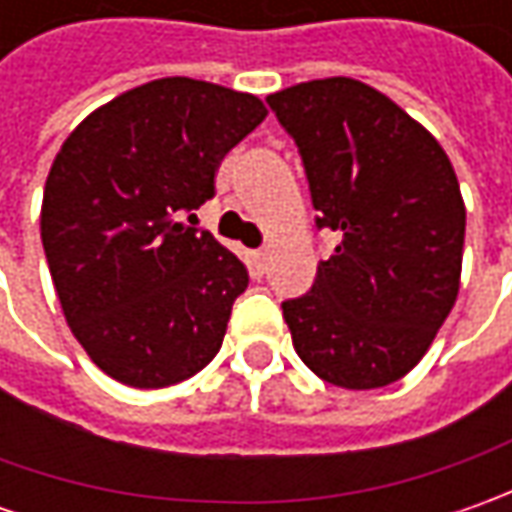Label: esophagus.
Masks as SVG:
<instances>
[{
  "instance_id": "34e87169",
  "label": "esophagus",
  "mask_w": 512,
  "mask_h": 512,
  "mask_svg": "<svg viewBox=\"0 0 512 512\" xmlns=\"http://www.w3.org/2000/svg\"><path fill=\"white\" fill-rule=\"evenodd\" d=\"M253 267H256V273H265V267H267V253H265V247L253 253Z\"/></svg>"
}]
</instances>
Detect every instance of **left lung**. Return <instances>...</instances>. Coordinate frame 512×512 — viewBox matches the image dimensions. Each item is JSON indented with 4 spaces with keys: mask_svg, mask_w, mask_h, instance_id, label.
<instances>
[{
    "mask_svg": "<svg viewBox=\"0 0 512 512\" xmlns=\"http://www.w3.org/2000/svg\"><path fill=\"white\" fill-rule=\"evenodd\" d=\"M305 165L316 227L339 245L282 302L299 359L373 390L410 373L459 293L464 202L442 145L384 93L313 79L267 96Z\"/></svg>",
    "mask_w": 512,
    "mask_h": 512,
    "instance_id": "1",
    "label": "left lung"
}]
</instances>
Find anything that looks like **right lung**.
<instances>
[{"label":"right lung","instance_id":"obj_1","mask_svg":"<svg viewBox=\"0 0 512 512\" xmlns=\"http://www.w3.org/2000/svg\"><path fill=\"white\" fill-rule=\"evenodd\" d=\"M265 116L250 93L170 76L93 110L56 153L45 259L73 336L116 382L168 387L219 353L247 267L193 210Z\"/></svg>","mask_w":512,"mask_h":512}]
</instances>
